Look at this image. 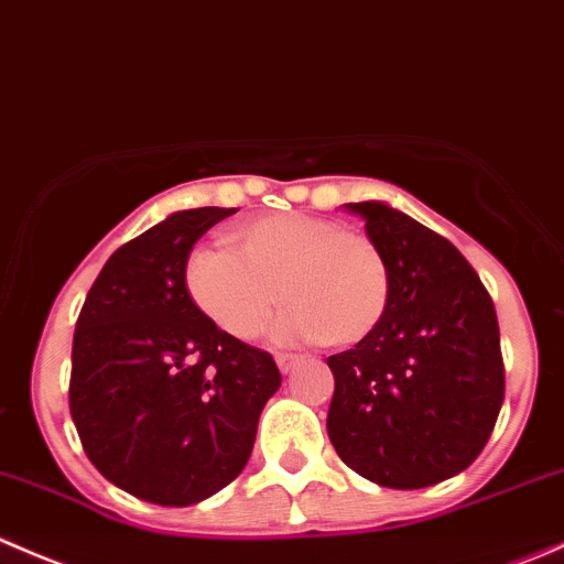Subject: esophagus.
<instances>
[{
    "label": "esophagus",
    "mask_w": 564,
    "mask_h": 564,
    "mask_svg": "<svg viewBox=\"0 0 564 564\" xmlns=\"http://www.w3.org/2000/svg\"><path fill=\"white\" fill-rule=\"evenodd\" d=\"M301 361L299 354H276V365H280L282 372H290Z\"/></svg>",
    "instance_id": "obj_1"
}]
</instances>
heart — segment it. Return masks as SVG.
Returning a JSON list of instances; mask_svg holds the SVG:
<instances>
[{"mask_svg": "<svg viewBox=\"0 0 564 564\" xmlns=\"http://www.w3.org/2000/svg\"><path fill=\"white\" fill-rule=\"evenodd\" d=\"M230 247H199L183 265L186 295L219 332L254 339L276 293V343L356 345L381 323L389 271L381 249L326 216L282 210L230 232Z\"/></svg>", "mask_w": 564, "mask_h": 564, "instance_id": "heart-1", "label": "heart"}]
</instances>
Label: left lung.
<instances>
[{
  "label": "left lung",
  "mask_w": 564,
  "mask_h": 564,
  "mask_svg": "<svg viewBox=\"0 0 564 564\" xmlns=\"http://www.w3.org/2000/svg\"><path fill=\"white\" fill-rule=\"evenodd\" d=\"M387 260L389 304L350 350L328 356L326 431L356 474L414 490L469 469L505 400L494 301L438 232L383 203H348Z\"/></svg>",
  "instance_id": "obj_1"
}]
</instances>
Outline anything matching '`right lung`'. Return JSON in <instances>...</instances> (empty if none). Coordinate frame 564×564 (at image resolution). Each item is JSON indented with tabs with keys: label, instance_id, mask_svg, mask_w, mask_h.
<instances>
[{
	"label": "right lung",
	"instance_id": "right-lung-1",
	"mask_svg": "<svg viewBox=\"0 0 564 564\" xmlns=\"http://www.w3.org/2000/svg\"><path fill=\"white\" fill-rule=\"evenodd\" d=\"M232 214L177 210L122 243L76 321L68 400L82 447L153 505H197L230 485L282 383L271 354L219 332L183 284L194 243Z\"/></svg>",
	"mask_w": 564,
	"mask_h": 564
}]
</instances>
